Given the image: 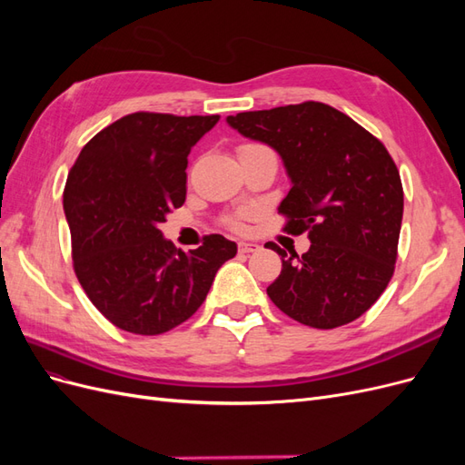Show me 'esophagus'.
Returning a JSON list of instances; mask_svg holds the SVG:
<instances>
[{"mask_svg":"<svg viewBox=\"0 0 465 465\" xmlns=\"http://www.w3.org/2000/svg\"><path fill=\"white\" fill-rule=\"evenodd\" d=\"M260 246L256 242H238V252L241 254H252V252H258Z\"/></svg>","mask_w":465,"mask_h":465,"instance_id":"obj_1","label":"esophagus"}]
</instances>
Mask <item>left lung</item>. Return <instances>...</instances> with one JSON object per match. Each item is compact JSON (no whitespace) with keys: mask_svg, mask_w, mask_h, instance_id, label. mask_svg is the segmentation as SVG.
<instances>
[{"mask_svg":"<svg viewBox=\"0 0 465 465\" xmlns=\"http://www.w3.org/2000/svg\"><path fill=\"white\" fill-rule=\"evenodd\" d=\"M227 124L283 161L285 231L311 241L301 258L265 244L283 258L270 299L318 330L357 320L384 292L398 258L403 188L390 153L343 112L312 101L241 112Z\"/></svg>","mask_w":465,"mask_h":465,"instance_id":"obj_1","label":"left lung"}]
</instances>
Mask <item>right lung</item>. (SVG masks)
<instances>
[{
    "mask_svg": "<svg viewBox=\"0 0 465 465\" xmlns=\"http://www.w3.org/2000/svg\"><path fill=\"white\" fill-rule=\"evenodd\" d=\"M219 116L135 112L81 149L64 190L74 267L91 302L116 328L159 335L205 301L219 267L236 256L221 234L182 252L159 231L186 200L192 147Z\"/></svg>",
    "mask_w": 465,
    "mask_h": 465,
    "instance_id": "obj_1",
    "label": "right lung"
}]
</instances>
